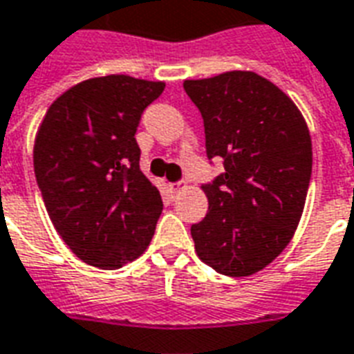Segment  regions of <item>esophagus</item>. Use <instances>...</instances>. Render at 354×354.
Masks as SVG:
<instances>
[{"mask_svg":"<svg viewBox=\"0 0 354 354\" xmlns=\"http://www.w3.org/2000/svg\"><path fill=\"white\" fill-rule=\"evenodd\" d=\"M170 189L172 191H182V189H185V182H174V184H170Z\"/></svg>","mask_w":354,"mask_h":354,"instance_id":"34e87169","label":"esophagus"}]
</instances>
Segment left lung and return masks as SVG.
Here are the masks:
<instances>
[{
  "label": "left lung",
  "mask_w": 354,
  "mask_h": 354,
  "mask_svg": "<svg viewBox=\"0 0 354 354\" xmlns=\"http://www.w3.org/2000/svg\"><path fill=\"white\" fill-rule=\"evenodd\" d=\"M204 122L206 156L225 170L203 185L208 214L191 225L198 257L223 276L263 270L285 250L302 217L311 138L295 103L250 71L185 80Z\"/></svg>",
  "instance_id": "left-lung-1"
}]
</instances>
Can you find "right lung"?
Returning <instances> with one entry per match:
<instances>
[{"instance_id": "right-lung-1", "label": "right lung", "mask_w": 354, "mask_h": 354, "mask_svg": "<svg viewBox=\"0 0 354 354\" xmlns=\"http://www.w3.org/2000/svg\"><path fill=\"white\" fill-rule=\"evenodd\" d=\"M165 90L125 75L90 78L50 104L33 150L52 223L80 261L114 270L142 255L163 210L140 170L138 122Z\"/></svg>"}]
</instances>
